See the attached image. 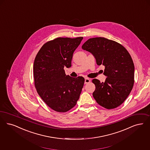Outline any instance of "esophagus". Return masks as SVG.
<instances>
[{"label":"esophagus","mask_w":150,"mask_h":150,"mask_svg":"<svg viewBox=\"0 0 150 150\" xmlns=\"http://www.w3.org/2000/svg\"><path fill=\"white\" fill-rule=\"evenodd\" d=\"M90 80L88 78H85V84H88L90 83Z\"/></svg>","instance_id":"34e87169"}]
</instances>
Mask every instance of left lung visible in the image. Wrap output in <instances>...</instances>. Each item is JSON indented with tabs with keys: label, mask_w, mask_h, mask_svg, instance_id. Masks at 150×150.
I'll return each instance as SVG.
<instances>
[{
	"label": "left lung",
	"mask_w": 150,
	"mask_h": 150,
	"mask_svg": "<svg viewBox=\"0 0 150 150\" xmlns=\"http://www.w3.org/2000/svg\"><path fill=\"white\" fill-rule=\"evenodd\" d=\"M81 48L92 54L98 65L105 66L104 83L94 79L93 96L104 108L111 109L122 104L134 84V66L131 55L119 43L104 37L90 38Z\"/></svg>",
	"instance_id": "8db88e82"
}]
</instances>
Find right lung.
Returning <instances> with one entry per match:
<instances>
[{
  "instance_id": "obj_1",
  "label": "right lung",
  "mask_w": 150,
  "mask_h": 150,
  "mask_svg": "<svg viewBox=\"0 0 150 150\" xmlns=\"http://www.w3.org/2000/svg\"><path fill=\"white\" fill-rule=\"evenodd\" d=\"M83 39L57 38L45 43L36 55L35 88L42 100L56 112H66L73 108L83 88V77L66 75L64 69L71 66L73 54Z\"/></svg>"
}]
</instances>
